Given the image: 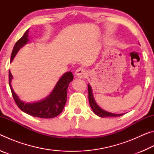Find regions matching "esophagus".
I'll return each instance as SVG.
<instances>
[{
  "mask_svg": "<svg viewBox=\"0 0 154 154\" xmlns=\"http://www.w3.org/2000/svg\"><path fill=\"white\" fill-rule=\"evenodd\" d=\"M75 75H77L78 77L79 78H83L85 77L88 75V71L84 69H82V68H79L75 71Z\"/></svg>",
  "mask_w": 154,
  "mask_h": 154,
  "instance_id": "34e87169",
  "label": "esophagus"
}]
</instances>
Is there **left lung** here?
<instances>
[{
    "mask_svg": "<svg viewBox=\"0 0 154 154\" xmlns=\"http://www.w3.org/2000/svg\"><path fill=\"white\" fill-rule=\"evenodd\" d=\"M88 99H89L90 105L91 108H92L93 111L94 112V113L96 115H97V116L99 117H101V118H106V117H118V116H123L124 115L123 113L122 114L111 113H109V112L103 110L102 109H100L98 106L97 104L96 103L94 99L92 88H91V86L89 84L88 85Z\"/></svg>",
    "mask_w": 154,
    "mask_h": 154,
    "instance_id": "left-lung-1",
    "label": "left lung"
}]
</instances>
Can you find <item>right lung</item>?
<instances>
[{
    "mask_svg": "<svg viewBox=\"0 0 154 154\" xmlns=\"http://www.w3.org/2000/svg\"><path fill=\"white\" fill-rule=\"evenodd\" d=\"M28 30L26 31L22 37L18 40L15 44L14 48L13 49L11 62L14 58L19 49L26 44L28 41ZM13 78L10 71H9V83L10 89H11L13 98L16 105L21 110L25 112L26 113L30 116L36 117L40 118H53L60 114L64 107L65 104L66 103L67 99V88L70 82L73 79V75L72 72H66L57 83L54 90L52 91L51 94L45 100H41L40 102L35 103H25L21 101L17 95L15 94L11 85V82Z\"/></svg>",
    "mask_w": 154,
    "mask_h": 154,
    "instance_id": "add662e5",
    "label": "right lung"
}]
</instances>
